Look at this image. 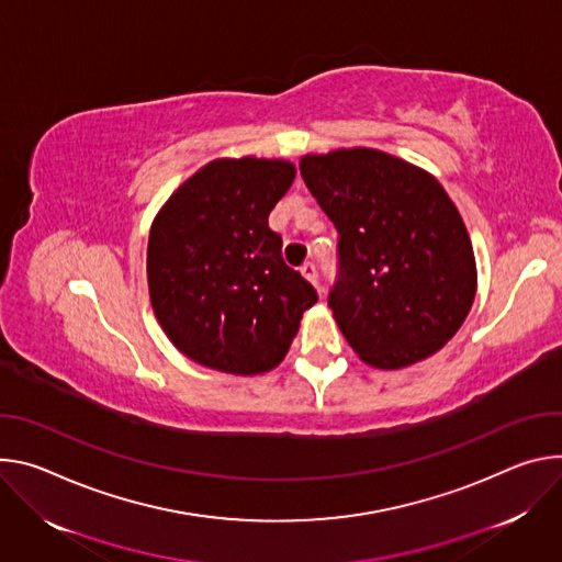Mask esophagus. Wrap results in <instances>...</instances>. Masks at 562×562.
Wrapping results in <instances>:
<instances>
[{
  "mask_svg": "<svg viewBox=\"0 0 562 562\" xmlns=\"http://www.w3.org/2000/svg\"><path fill=\"white\" fill-rule=\"evenodd\" d=\"M301 274L310 281V283H315L317 288H319V292H322V285H319V274H317V266L313 263V261H305L303 266H301Z\"/></svg>",
  "mask_w": 562,
  "mask_h": 562,
  "instance_id": "esophagus-1",
  "label": "esophagus"
}]
</instances>
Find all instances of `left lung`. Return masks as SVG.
<instances>
[{
	"instance_id": "obj_1",
	"label": "left lung",
	"mask_w": 562,
	"mask_h": 562,
	"mask_svg": "<svg viewBox=\"0 0 562 562\" xmlns=\"http://www.w3.org/2000/svg\"><path fill=\"white\" fill-rule=\"evenodd\" d=\"M299 169L339 232L328 305L352 350L386 370L438 352L475 296L471 238L445 187L366 147L303 156Z\"/></svg>"
}]
</instances>
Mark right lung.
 I'll use <instances>...</instances> for the list:
<instances>
[{
    "mask_svg": "<svg viewBox=\"0 0 562 562\" xmlns=\"http://www.w3.org/2000/svg\"><path fill=\"white\" fill-rule=\"evenodd\" d=\"M292 180L285 160H212L158 212L147 247L151 305L190 359L234 375L266 372L317 303L268 223Z\"/></svg>",
    "mask_w": 562,
    "mask_h": 562,
    "instance_id": "1",
    "label": "right lung"
}]
</instances>
